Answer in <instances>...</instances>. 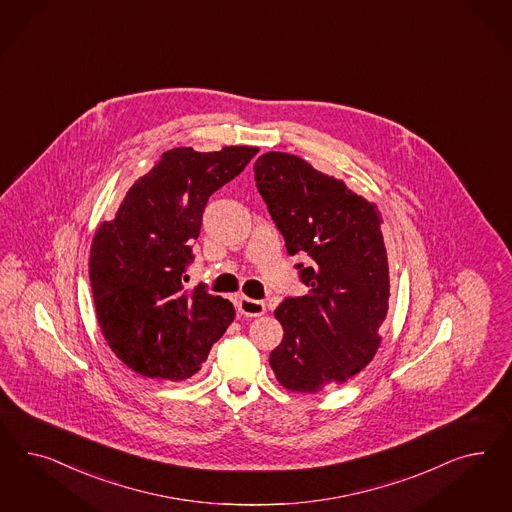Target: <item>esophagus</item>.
<instances>
[{"label": "esophagus", "mask_w": 512, "mask_h": 512, "mask_svg": "<svg viewBox=\"0 0 512 512\" xmlns=\"http://www.w3.org/2000/svg\"><path fill=\"white\" fill-rule=\"evenodd\" d=\"M237 309L243 316L248 318H258L265 313L264 301H258V299H250V297H241L239 303H237Z\"/></svg>", "instance_id": "1"}]
</instances>
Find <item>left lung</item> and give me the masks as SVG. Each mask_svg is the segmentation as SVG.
Here are the masks:
<instances>
[{"label": "left lung", "mask_w": 512, "mask_h": 512, "mask_svg": "<svg viewBox=\"0 0 512 512\" xmlns=\"http://www.w3.org/2000/svg\"><path fill=\"white\" fill-rule=\"evenodd\" d=\"M254 179L309 296L284 299L275 318L284 337L269 365L286 390L318 394L345 384L367 367L382 341L390 269L380 216L341 179L303 158L265 152Z\"/></svg>", "instance_id": "left-lung-1"}]
</instances>
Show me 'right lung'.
<instances>
[{"label":"right lung","instance_id":"right-lung-1","mask_svg":"<svg viewBox=\"0 0 512 512\" xmlns=\"http://www.w3.org/2000/svg\"><path fill=\"white\" fill-rule=\"evenodd\" d=\"M258 147H177L133 182L90 247L99 328L116 358L147 379L177 382L201 369L235 309L203 288L184 290L207 199L235 179Z\"/></svg>","mask_w":512,"mask_h":512}]
</instances>
